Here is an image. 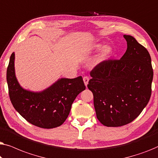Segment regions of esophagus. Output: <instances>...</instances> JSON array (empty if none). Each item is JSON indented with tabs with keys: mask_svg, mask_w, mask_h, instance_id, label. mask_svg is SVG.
Instances as JSON below:
<instances>
[{
	"mask_svg": "<svg viewBox=\"0 0 158 158\" xmlns=\"http://www.w3.org/2000/svg\"><path fill=\"white\" fill-rule=\"evenodd\" d=\"M83 81H84V83H85V86H87L88 83V81H89V77L88 76H84L83 77Z\"/></svg>",
	"mask_w": 158,
	"mask_h": 158,
	"instance_id": "esophagus-1",
	"label": "esophagus"
}]
</instances>
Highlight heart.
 <instances>
[{"label":"heart","instance_id":"obj_1","mask_svg":"<svg viewBox=\"0 0 158 158\" xmlns=\"http://www.w3.org/2000/svg\"><path fill=\"white\" fill-rule=\"evenodd\" d=\"M102 48V45L101 44H96L94 46V49L95 50H98V49H100ZM112 54V49L111 47H105L102 50V52L99 56V61H103V60H106L108 58L110 57V56Z\"/></svg>","mask_w":158,"mask_h":158}]
</instances>
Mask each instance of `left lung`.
Instances as JSON below:
<instances>
[{
  "label": "left lung",
  "instance_id": "8db88e82",
  "mask_svg": "<svg viewBox=\"0 0 158 158\" xmlns=\"http://www.w3.org/2000/svg\"><path fill=\"white\" fill-rule=\"evenodd\" d=\"M126 52L120 60H106L90 71L88 88L94 94L96 116L106 127H122L141 114L152 93L153 69L145 47L124 35Z\"/></svg>",
  "mask_w": 158,
  "mask_h": 158
}]
</instances>
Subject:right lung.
<instances>
[{
    "mask_svg": "<svg viewBox=\"0 0 158 158\" xmlns=\"http://www.w3.org/2000/svg\"><path fill=\"white\" fill-rule=\"evenodd\" d=\"M14 59L13 52L6 73L8 94L14 109L34 126L52 129L62 125L75 98L85 89L83 77L61 78L42 92H31L23 89L17 81Z\"/></svg>",
    "mask_w": 158,
    "mask_h": 158,
    "instance_id": "add662e5",
    "label": "right lung"
}]
</instances>
